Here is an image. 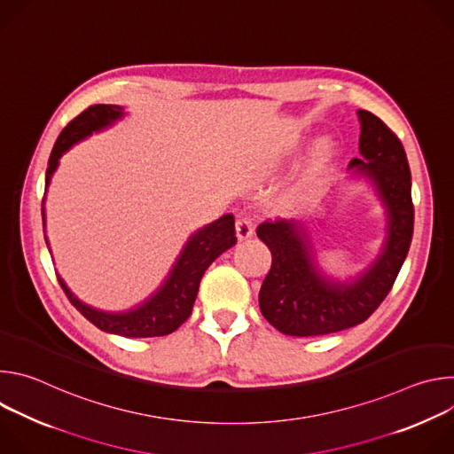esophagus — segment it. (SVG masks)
Instances as JSON below:
<instances>
[{
  "label": "esophagus",
  "instance_id": "34e87169",
  "mask_svg": "<svg viewBox=\"0 0 454 454\" xmlns=\"http://www.w3.org/2000/svg\"><path fill=\"white\" fill-rule=\"evenodd\" d=\"M235 231H237V239H239V240L249 239V237L253 235V231H254V226H253L251 217H247V215H239V219H237V223H235Z\"/></svg>",
  "mask_w": 454,
  "mask_h": 454
}]
</instances>
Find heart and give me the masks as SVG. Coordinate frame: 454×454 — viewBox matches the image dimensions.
Segmentation results:
<instances>
[{"instance_id":"1","label":"heart","mask_w":454,"mask_h":454,"mask_svg":"<svg viewBox=\"0 0 454 454\" xmlns=\"http://www.w3.org/2000/svg\"><path fill=\"white\" fill-rule=\"evenodd\" d=\"M336 153H338V145L329 137L321 138L314 144V147L310 151V158H309V168H307V177H305L303 188H309L316 183L317 176L333 163Z\"/></svg>"}]
</instances>
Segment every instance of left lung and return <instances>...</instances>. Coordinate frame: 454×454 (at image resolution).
Instances as JSON below:
<instances>
[{
    "label": "left lung",
    "mask_w": 454,
    "mask_h": 454,
    "mask_svg": "<svg viewBox=\"0 0 454 454\" xmlns=\"http://www.w3.org/2000/svg\"><path fill=\"white\" fill-rule=\"evenodd\" d=\"M359 153L348 168L373 186L386 210V239L375 261L357 277L340 282L323 273L305 226L296 219L266 221L256 235L271 249V270L258 305L287 336H323L359 325L382 303L406 261L413 237L411 174L401 140L380 118L357 111Z\"/></svg>",
    "instance_id": "obj_1"
}]
</instances>
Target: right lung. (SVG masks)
I'll return each instance as SVG.
<instances>
[{
	"label": "right lung",
	"instance_id": "obj_1",
	"mask_svg": "<svg viewBox=\"0 0 454 454\" xmlns=\"http://www.w3.org/2000/svg\"><path fill=\"white\" fill-rule=\"evenodd\" d=\"M121 116H123V107L111 106V104H97V106H90L86 111H82L77 118H74L67 127L62 129V133L59 135L48 160L46 179H44V198H43V226L46 224V219H44L46 190L55 168L59 167L60 156L77 142L84 140L86 137L97 131H102V129L109 127ZM235 242H237L235 219L231 214H226L221 219L214 221L212 224L198 230L186 240L174 268L170 270L165 282L156 289V293H153L138 307H133L123 312H106L81 301L59 275L57 278L62 291L67 293L68 300L72 301V305L100 331L125 336V338L167 336L174 333L192 314L193 301H196V296L200 291V282L205 271L208 270V266ZM46 246H48V239H46Z\"/></svg>",
	"mask_w": 454,
	"mask_h": 454
}]
</instances>
